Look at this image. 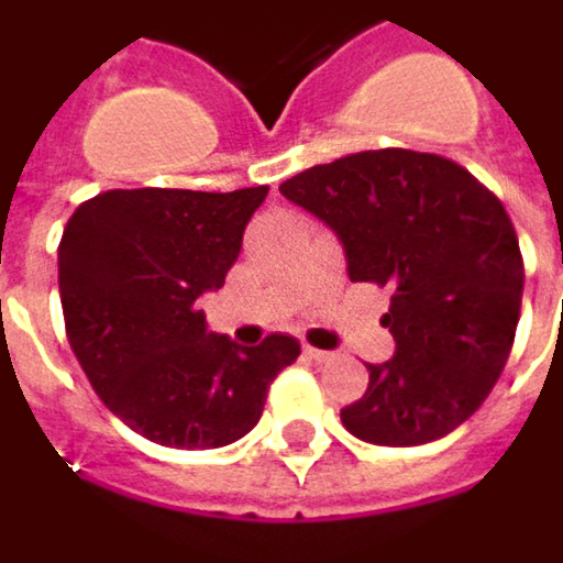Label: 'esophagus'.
<instances>
[{
	"instance_id": "1",
	"label": "esophagus",
	"mask_w": 563,
	"mask_h": 563,
	"mask_svg": "<svg viewBox=\"0 0 563 563\" xmlns=\"http://www.w3.org/2000/svg\"><path fill=\"white\" fill-rule=\"evenodd\" d=\"M305 353H308L310 360H317V363H325V360H332V353L329 350H320V347H305Z\"/></svg>"
}]
</instances>
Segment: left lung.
<instances>
[{"mask_svg":"<svg viewBox=\"0 0 563 563\" xmlns=\"http://www.w3.org/2000/svg\"><path fill=\"white\" fill-rule=\"evenodd\" d=\"M344 243L353 283L390 289L393 360L341 423L372 445L435 442L475 415L509 360L525 262L500 198L432 152L372 148L280 186Z\"/></svg>","mask_w":563,"mask_h":563,"instance_id":"obj_1","label":"left lung"}]
</instances>
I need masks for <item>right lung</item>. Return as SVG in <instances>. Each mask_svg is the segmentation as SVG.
<instances>
[{
	"instance_id": "1",
	"label": "right lung",
	"mask_w": 563,
	"mask_h": 563,
	"mask_svg": "<svg viewBox=\"0 0 563 563\" xmlns=\"http://www.w3.org/2000/svg\"><path fill=\"white\" fill-rule=\"evenodd\" d=\"M268 186L112 188L63 228L66 338L103 405L164 448H222L253 430L298 341L255 347L207 332L198 298L225 286Z\"/></svg>"
}]
</instances>
